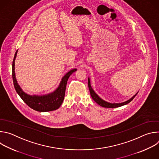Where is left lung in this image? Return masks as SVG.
<instances>
[{
  "label": "left lung",
  "mask_w": 159,
  "mask_h": 159,
  "mask_svg": "<svg viewBox=\"0 0 159 159\" xmlns=\"http://www.w3.org/2000/svg\"><path fill=\"white\" fill-rule=\"evenodd\" d=\"M88 86H89V91H90V96H91L93 99L96 103H98L99 105H100L101 106L104 107L115 108V107H120V106H123V105L127 104H128L129 102H130L134 98V97H135L136 96H137V94H138V93H137L133 97H132L130 99H129V100H128L127 101H125V102H124L119 103V104H111V103H109V102H107L104 101V100H102V99H101V98L95 93V92L94 91V90H93V89H92V87H91V85H90L89 79H88Z\"/></svg>",
  "instance_id": "left-lung-1"
}]
</instances>
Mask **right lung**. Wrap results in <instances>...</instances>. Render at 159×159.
<instances>
[{
  "instance_id": "obj_1",
  "label": "right lung",
  "mask_w": 159,
  "mask_h": 159,
  "mask_svg": "<svg viewBox=\"0 0 159 159\" xmlns=\"http://www.w3.org/2000/svg\"><path fill=\"white\" fill-rule=\"evenodd\" d=\"M17 51H16L12 61V79L14 88L17 93L29 107L39 112H47L57 109L61 105L65 97V93L67 80L70 75L75 72L77 69H73L68 72L62 79L61 83L55 91L50 94L43 96H31L25 94L18 85L14 72V61Z\"/></svg>"
}]
</instances>
